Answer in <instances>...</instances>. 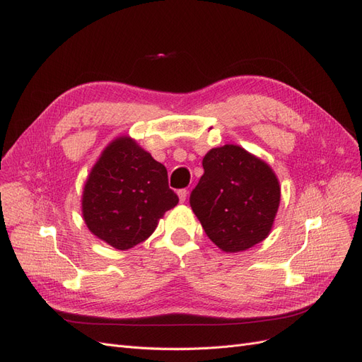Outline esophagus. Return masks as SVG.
I'll return each mask as SVG.
<instances>
[{
	"label": "esophagus",
	"mask_w": 362,
	"mask_h": 362,
	"mask_svg": "<svg viewBox=\"0 0 362 362\" xmlns=\"http://www.w3.org/2000/svg\"><path fill=\"white\" fill-rule=\"evenodd\" d=\"M187 196H189V192L185 190V189H182V190L178 192V198H180V202H181V204L185 202V199H187Z\"/></svg>",
	"instance_id": "34e87169"
}]
</instances>
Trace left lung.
Returning a JSON list of instances; mask_svg holds the SVG:
<instances>
[{
  "mask_svg": "<svg viewBox=\"0 0 362 362\" xmlns=\"http://www.w3.org/2000/svg\"><path fill=\"white\" fill-rule=\"evenodd\" d=\"M202 166L190 205L208 238L226 254L266 240L281 202L279 180L270 164L242 146L223 145L208 151Z\"/></svg>",
  "mask_w": 362,
  "mask_h": 362,
  "instance_id": "8db88e82",
  "label": "left lung"
}]
</instances>
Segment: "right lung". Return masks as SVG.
Returning <instances> with one entry per match:
<instances>
[{"mask_svg":"<svg viewBox=\"0 0 362 362\" xmlns=\"http://www.w3.org/2000/svg\"><path fill=\"white\" fill-rule=\"evenodd\" d=\"M178 204L168 170L128 134L108 144L83 187L81 214L96 237L117 250L146 240Z\"/></svg>","mask_w":362,"mask_h":362,"instance_id":"obj_1","label":"right lung"}]
</instances>
